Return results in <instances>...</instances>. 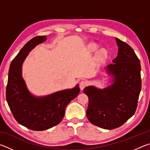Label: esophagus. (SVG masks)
I'll return each mask as SVG.
<instances>
[{
	"label": "esophagus",
	"mask_w": 150,
	"mask_h": 150,
	"mask_svg": "<svg viewBox=\"0 0 150 150\" xmlns=\"http://www.w3.org/2000/svg\"><path fill=\"white\" fill-rule=\"evenodd\" d=\"M87 85V83L86 82V81H81V82L80 83V84H79V87L81 88V90L83 91Z\"/></svg>",
	"instance_id": "esophagus-1"
}]
</instances>
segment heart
I'll list each match as a JSON object with an SVG mask.
<instances>
[{"label":"heart","mask_w":150,"mask_h":150,"mask_svg":"<svg viewBox=\"0 0 150 150\" xmlns=\"http://www.w3.org/2000/svg\"><path fill=\"white\" fill-rule=\"evenodd\" d=\"M98 45L97 44H96L95 42H91L87 45V51L88 53H93L98 49ZM96 56V58L99 60L105 59L107 56V52L104 48H101V49H99L97 51Z\"/></svg>","instance_id":"heart-1"}]
</instances>
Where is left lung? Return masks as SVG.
Masks as SVG:
<instances>
[{
	"instance_id": "left-lung-1",
	"label": "left lung",
	"mask_w": 150,
	"mask_h": 150,
	"mask_svg": "<svg viewBox=\"0 0 150 150\" xmlns=\"http://www.w3.org/2000/svg\"><path fill=\"white\" fill-rule=\"evenodd\" d=\"M115 40L118 55L105 67L112 76L111 84L104 88L88 86L83 90L88 97V120L106 130L118 128L134 115L142 87L139 59L130 45Z\"/></svg>"
}]
</instances>
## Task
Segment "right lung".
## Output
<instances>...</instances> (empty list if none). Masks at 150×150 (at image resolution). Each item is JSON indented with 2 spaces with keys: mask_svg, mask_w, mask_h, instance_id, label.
<instances>
[{
  "mask_svg": "<svg viewBox=\"0 0 150 150\" xmlns=\"http://www.w3.org/2000/svg\"><path fill=\"white\" fill-rule=\"evenodd\" d=\"M47 40L45 35L36 36L27 42L10 65L6 97L14 118L32 130L42 131L57 125L65 115L67 105L79 93L77 84L72 88L38 96L30 93L22 77V65L29 53Z\"/></svg>",
  "mask_w": 150,
  "mask_h": 150,
  "instance_id": "right-lung-1",
  "label": "right lung"
}]
</instances>
